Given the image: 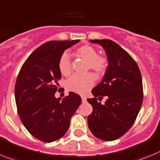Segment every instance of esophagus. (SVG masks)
<instances>
[{
  "mask_svg": "<svg viewBox=\"0 0 160 160\" xmlns=\"http://www.w3.org/2000/svg\"><path fill=\"white\" fill-rule=\"evenodd\" d=\"M81 98H82V101L83 102H85L86 101V96H81Z\"/></svg>",
  "mask_w": 160,
  "mask_h": 160,
  "instance_id": "1",
  "label": "esophagus"
}]
</instances>
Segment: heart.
Returning <instances> with one entry per match:
<instances>
[{
  "instance_id": "obj_1",
  "label": "heart",
  "mask_w": 160,
  "mask_h": 160,
  "mask_svg": "<svg viewBox=\"0 0 160 160\" xmlns=\"http://www.w3.org/2000/svg\"><path fill=\"white\" fill-rule=\"evenodd\" d=\"M76 55L88 62V68L93 70L97 74L101 75L106 70L108 62L105 57L98 56V51L90 45H84L76 50ZM58 70L64 76H67L71 72L70 57L67 52H64L58 59ZM95 82L93 74L71 76L66 81L65 86L67 90L77 93H85L90 90Z\"/></svg>"
}]
</instances>
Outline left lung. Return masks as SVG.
Instances as JSON below:
<instances>
[{"label": "left lung", "instance_id": "left-lung-1", "mask_svg": "<svg viewBox=\"0 0 160 160\" xmlns=\"http://www.w3.org/2000/svg\"><path fill=\"white\" fill-rule=\"evenodd\" d=\"M90 42L103 48L108 67L102 82L92 90L94 98L87 99L93 107L88 126L97 138L112 141L128 132L140 112L143 102L141 74L131 55L115 42L110 39ZM103 96L107 99L102 105L96 98L100 100Z\"/></svg>", "mask_w": 160, "mask_h": 160}]
</instances>
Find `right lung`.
<instances>
[{
	"label": "right lung",
	"instance_id": "1",
	"mask_svg": "<svg viewBox=\"0 0 160 160\" xmlns=\"http://www.w3.org/2000/svg\"><path fill=\"white\" fill-rule=\"evenodd\" d=\"M77 40L49 41L41 45L27 58L20 70L15 86L17 111L28 131L46 143L63 137L70 118L82 102L73 92L61 100L55 96L62 74L58 59Z\"/></svg>",
	"mask_w": 160,
	"mask_h": 160
}]
</instances>
